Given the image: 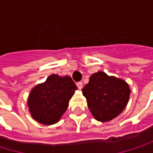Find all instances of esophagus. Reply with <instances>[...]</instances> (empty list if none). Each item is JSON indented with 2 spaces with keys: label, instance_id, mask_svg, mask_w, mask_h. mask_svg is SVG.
<instances>
[{
  "label": "esophagus",
  "instance_id": "34e87169",
  "mask_svg": "<svg viewBox=\"0 0 153 153\" xmlns=\"http://www.w3.org/2000/svg\"><path fill=\"white\" fill-rule=\"evenodd\" d=\"M76 85L79 89H81V88H82V82H80V81H79V82H77Z\"/></svg>",
  "mask_w": 153,
  "mask_h": 153
}]
</instances>
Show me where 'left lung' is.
<instances>
[{"label":"left lung","mask_w":153,"mask_h":153,"mask_svg":"<svg viewBox=\"0 0 153 153\" xmlns=\"http://www.w3.org/2000/svg\"><path fill=\"white\" fill-rule=\"evenodd\" d=\"M88 106L96 120L107 122L122 112L129 99L128 84L104 72L92 74L89 81L82 88Z\"/></svg>","instance_id":"1"}]
</instances>
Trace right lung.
Segmentation results:
<instances>
[{"label": "right lung", "mask_w": 153, "mask_h": 153, "mask_svg": "<svg viewBox=\"0 0 153 153\" xmlns=\"http://www.w3.org/2000/svg\"><path fill=\"white\" fill-rule=\"evenodd\" d=\"M76 89L70 76H48L45 82L35 86L29 95L27 105L32 117L44 125L56 123L66 111Z\"/></svg>", "instance_id": "add662e5"}]
</instances>
